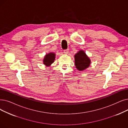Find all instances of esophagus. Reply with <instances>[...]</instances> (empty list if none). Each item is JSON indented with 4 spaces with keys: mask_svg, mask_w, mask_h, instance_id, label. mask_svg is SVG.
Masks as SVG:
<instances>
[{
    "mask_svg": "<svg viewBox=\"0 0 128 128\" xmlns=\"http://www.w3.org/2000/svg\"><path fill=\"white\" fill-rule=\"evenodd\" d=\"M68 52H69V50H68V49L65 50H64V53L65 54H68Z\"/></svg>",
    "mask_w": 128,
    "mask_h": 128,
    "instance_id": "esophagus-1",
    "label": "esophagus"
}]
</instances>
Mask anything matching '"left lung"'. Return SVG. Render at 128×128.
<instances>
[{"label": "left lung", "mask_w": 128, "mask_h": 128, "mask_svg": "<svg viewBox=\"0 0 128 128\" xmlns=\"http://www.w3.org/2000/svg\"><path fill=\"white\" fill-rule=\"evenodd\" d=\"M74 58L76 68L80 71L85 70L90 65L91 60L90 58L82 50H80L75 54Z\"/></svg>", "instance_id": "1"}]
</instances>
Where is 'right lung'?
Masks as SVG:
<instances>
[{
	"label": "right lung",
	"instance_id": "obj_1",
	"mask_svg": "<svg viewBox=\"0 0 128 128\" xmlns=\"http://www.w3.org/2000/svg\"><path fill=\"white\" fill-rule=\"evenodd\" d=\"M55 56H56V55L54 52H50L47 53L44 57L43 63L47 67L51 65V64L54 62Z\"/></svg>",
	"mask_w": 128,
	"mask_h": 128
}]
</instances>
